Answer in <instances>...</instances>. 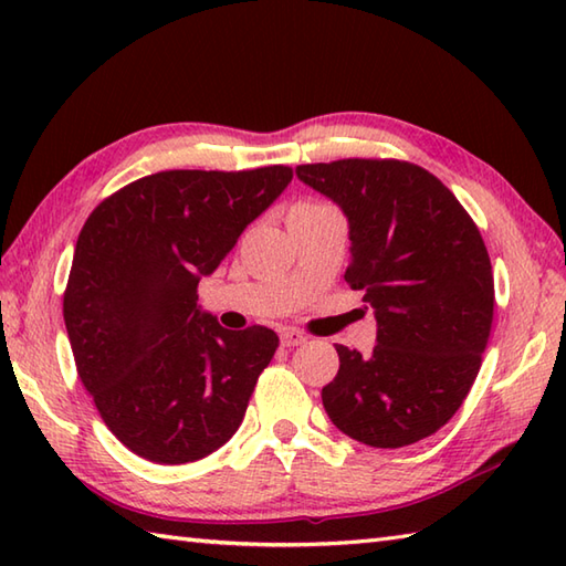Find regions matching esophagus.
<instances>
[{
  "label": "esophagus",
  "mask_w": 566,
  "mask_h": 566,
  "mask_svg": "<svg viewBox=\"0 0 566 566\" xmlns=\"http://www.w3.org/2000/svg\"><path fill=\"white\" fill-rule=\"evenodd\" d=\"M280 338H282L284 347H296V345H304L308 340L302 331H294V328H284L280 333Z\"/></svg>",
  "instance_id": "1"
}]
</instances>
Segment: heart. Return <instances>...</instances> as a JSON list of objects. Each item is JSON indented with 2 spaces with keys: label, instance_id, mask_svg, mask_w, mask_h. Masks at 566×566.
<instances>
[{
  "label": "heart",
  "instance_id": "b5f03b06",
  "mask_svg": "<svg viewBox=\"0 0 566 566\" xmlns=\"http://www.w3.org/2000/svg\"><path fill=\"white\" fill-rule=\"evenodd\" d=\"M298 207H311V203H298Z\"/></svg>",
  "mask_w": 566,
  "mask_h": 566
}]
</instances>
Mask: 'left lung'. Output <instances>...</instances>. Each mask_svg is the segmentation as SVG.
Listing matches in <instances>:
<instances>
[{
    "mask_svg": "<svg viewBox=\"0 0 566 566\" xmlns=\"http://www.w3.org/2000/svg\"><path fill=\"white\" fill-rule=\"evenodd\" d=\"M350 226L345 282L375 311L371 355L335 345L321 399L333 426L369 448H403L457 413L482 367L494 274L482 233L438 177L401 160L298 165Z\"/></svg>",
    "mask_w": 566,
    "mask_h": 566,
    "instance_id": "1",
    "label": "left lung"
}]
</instances>
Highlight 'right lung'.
Instances as JSON below:
<instances>
[{
    "label": "right lung",
    "instance_id": "right-lung-1",
    "mask_svg": "<svg viewBox=\"0 0 566 566\" xmlns=\"http://www.w3.org/2000/svg\"><path fill=\"white\" fill-rule=\"evenodd\" d=\"M292 177L284 165L167 170L118 189L82 226L63 298L70 347L106 428L143 460H201L243 423L280 338L226 331L197 284Z\"/></svg>",
    "mask_w": 566,
    "mask_h": 566
}]
</instances>
